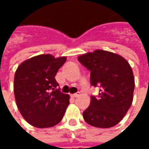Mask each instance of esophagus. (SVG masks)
Returning a JSON list of instances; mask_svg holds the SVG:
<instances>
[{
	"instance_id": "obj_1",
	"label": "esophagus",
	"mask_w": 149,
	"mask_h": 149,
	"mask_svg": "<svg viewBox=\"0 0 149 149\" xmlns=\"http://www.w3.org/2000/svg\"><path fill=\"white\" fill-rule=\"evenodd\" d=\"M79 95H80V93H79V92H77V93H74V94L71 95V97H73V98H77Z\"/></svg>"
}]
</instances>
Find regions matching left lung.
Returning <instances> with one entry per match:
<instances>
[{
    "instance_id": "left-lung-1",
    "label": "left lung",
    "mask_w": 149,
    "mask_h": 149,
    "mask_svg": "<svg viewBox=\"0 0 149 149\" xmlns=\"http://www.w3.org/2000/svg\"><path fill=\"white\" fill-rule=\"evenodd\" d=\"M79 61L90 71V84L100 87L83 112L85 122L97 128H111L118 123L133 102L134 78L128 61L106 50L79 56Z\"/></svg>"
}]
</instances>
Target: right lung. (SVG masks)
Returning <instances> with one entry per match:
<instances>
[{"mask_svg":"<svg viewBox=\"0 0 149 149\" xmlns=\"http://www.w3.org/2000/svg\"><path fill=\"white\" fill-rule=\"evenodd\" d=\"M66 61L40 54L21 63L14 79L16 105L26 122L44 129L53 127L64 117L70 104V95L60 91L56 73Z\"/></svg>","mask_w":149,"mask_h":149,"instance_id":"obj_1","label":"right lung"}]
</instances>
